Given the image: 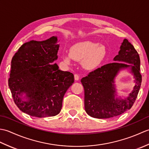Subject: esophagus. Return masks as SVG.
Instances as JSON below:
<instances>
[{
	"label": "esophagus",
	"mask_w": 149,
	"mask_h": 149,
	"mask_svg": "<svg viewBox=\"0 0 149 149\" xmlns=\"http://www.w3.org/2000/svg\"><path fill=\"white\" fill-rule=\"evenodd\" d=\"M74 79H75V81H78V80H79V75H77V74H75L74 75Z\"/></svg>",
	"instance_id": "esophagus-1"
}]
</instances>
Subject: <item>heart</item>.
<instances>
[{"instance_id":"obj_1","label":"heart","mask_w":149,"mask_h":149,"mask_svg":"<svg viewBox=\"0 0 149 149\" xmlns=\"http://www.w3.org/2000/svg\"><path fill=\"white\" fill-rule=\"evenodd\" d=\"M99 45V43L91 41L78 42L70 47L69 53L63 54V59L67 64L73 59L81 61L84 68L94 69L102 63L106 55L105 47Z\"/></svg>"}]
</instances>
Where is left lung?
Returning a JSON list of instances; mask_svg holds the SVG:
<instances>
[{
  "instance_id": "obj_1",
  "label": "left lung",
  "mask_w": 149,
  "mask_h": 149,
  "mask_svg": "<svg viewBox=\"0 0 149 149\" xmlns=\"http://www.w3.org/2000/svg\"><path fill=\"white\" fill-rule=\"evenodd\" d=\"M108 63L90 72L81 82L84 90V108L88 115L97 118H109L122 115L133 105L141 83L140 59L134 46L124 39L118 54ZM124 61L131 63V65ZM131 67L135 77L136 84L130 96L125 100L114 99L113 79L122 68Z\"/></svg>"
}]
</instances>
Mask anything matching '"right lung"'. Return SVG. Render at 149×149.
<instances>
[{"label": "right lung", "mask_w": 149, "mask_h": 149, "mask_svg": "<svg viewBox=\"0 0 149 149\" xmlns=\"http://www.w3.org/2000/svg\"><path fill=\"white\" fill-rule=\"evenodd\" d=\"M58 38L24 43L11 60L8 85L15 104L22 112L43 118L59 113L66 91L74 83L72 73L59 70L54 62ZM25 93L28 100L20 97Z\"/></svg>", "instance_id": "right-lung-1"}]
</instances>
